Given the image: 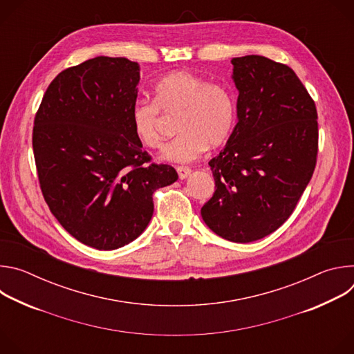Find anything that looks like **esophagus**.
Listing matches in <instances>:
<instances>
[{
  "instance_id": "34e87169",
  "label": "esophagus",
  "mask_w": 354,
  "mask_h": 354,
  "mask_svg": "<svg viewBox=\"0 0 354 354\" xmlns=\"http://www.w3.org/2000/svg\"><path fill=\"white\" fill-rule=\"evenodd\" d=\"M176 171H178V175H179V178H180V179L187 178V176L190 175V172H192V169H190V168H187V167H178V168H176Z\"/></svg>"
}]
</instances>
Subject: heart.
<instances>
[{
  "instance_id": "b5f03b06",
  "label": "heart",
  "mask_w": 354,
  "mask_h": 354,
  "mask_svg": "<svg viewBox=\"0 0 354 354\" xmlns=\"http://www.w3.org/2000/svg\"><path fill=\"white\" fill-rule=\"evenodd\" d=\"M179 116L175 138L164 158L172 162H192L205 153L207 145L224 144L236 119L232 91L220 82L179 70L165 75L154 86V102L138 99L129 112L136 140L151 149L164 145L162 115Z\"/></svg>"
}]
</instances>
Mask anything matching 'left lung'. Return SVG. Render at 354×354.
Listing matches in <instances>:
<instances>
[{
    "instance_id": "obj_1",
    "label": "left lung",
    "mask_w": 354,
    "mask_h": 354,
    "mask_svg": "<svg viewBox=\"0 0 354 354\" xmlns=\"http://www.w3.org/2000/svg\"><path fill=\"white\" fill-rule=\"evenodd\" d=\"M238 123L209 165L216 192L201 207L207 227L232 242L276 231L310 183L318 156L314 99L286 64L263 56L231 60Z\"/></svg>"
}]
</instances>
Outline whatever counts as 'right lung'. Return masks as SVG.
I'll return each instance as SVG.
<instances>
[{"instance_id":"right-lung-1","label":"right lung","mask_w":354,"mask_h":354,"mask_svg":"<svg viewBox=\"0 0 354 354\" xmlns=\"http://www.w3.org/2000/svg\"><path fill=\"white\" fill-rule=\"evenodd\" d=\"M138 81L136 62L86 60L50 82L35 116L32 145L46 203L68 234L95 249L134 241L153 217L154 192L178 179L131 131Z\"/></svg>"}]
</instances>
